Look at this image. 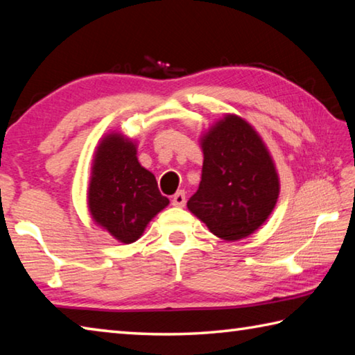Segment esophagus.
I'll list each match as a JSON object with an SVG mask.
<instances>
[{"instance_id": "obj_1", "label": "esophagus", "mask_w": 355, "mask_h": 355, "mask_svg": "<svg viewBox=\"0 0 355 355\" xmlns=\"http://www.w3.org/2000/svg\"><path fill=\"white\" fill-rule=\"evenodd\" d=\"M172 205H173V206H178V208H183V206L186 205V194H184V191H178L177 194L172 197Z\"/></svg>"}]
</instances>
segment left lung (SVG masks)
I'll return each mask as SVG.
<instances>
[{
  "mask_svg": "<svg viewBox=\"0 0 355 355\" xmlns=\"http://www.w3.org/2000/svg\"><path fill=\"white\" fill-rule=\"evenodd\" d=\"M202 182L188 209L214 236L234 242L267 220L279 197V177L253 127L225 114L202 138Z\"/></svg>",
  "mask_w": 355,
  "mask_h": 355,
  "instance_id": "1",
  "label": "left lung"
}]
</instances>
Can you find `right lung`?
<instances>
[{
	"label": "right lung",
	"mask_w": 355,
	"mask_h": 355,
	"mask_svg": "<svg viewBox=\"0 0 355 355\" xmlns=\"http://www.w3.org/2000/svg\"><path fill=\"white\" fill-rule=\"evenodd\" d=\"M169 198L161 196L155 175L139 164L137 144L121 133H108L94 153L88 186L93 220L116 241L132 243Z\"/></svg>",
	"instance_id": "add662e5"
}]
</instances>
